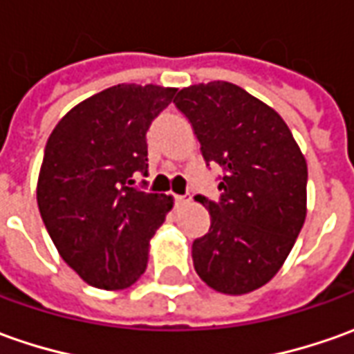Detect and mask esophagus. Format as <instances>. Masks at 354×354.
<instances>
[{"label": "esophagus", "mask_w": 354, "mask_h": 354, "mask_svg": "<svg viewBox=\"0 0 354 354\" xmlns=\"http://www.w3.org/2000/svg\"><path fill=\"white\" fill-rule=\"evenodd\" d=\"M174 201H176V205H186V203H189V201H192V197H189V196H176V194H174Z\"/></svg>", "instance_id": "obj_1"}]
</instances>
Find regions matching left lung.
<instances>
[{"label": "left lung", "mask_w": 354, "mask_h": 354, "mask_svg": "<svg viewBox=\"0 0 354 354\" xmlns=\"http://www.w3.org/2000/svg\"><path fill=\"white\" fill-rule=\"evenodd\" d=\"M207 165L225 168L221 201L199 197L211 228L192 246L194 268L223 295H248L283 268L306 218L308 167L285 120L228 81L182 88Z\"/></svg>", "instance_id": "1"}]
</instances>
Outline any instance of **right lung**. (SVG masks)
Listing matches in <instances>:
<instances>
[{"label":"right lung","mask_w":354,"mask_h":354,"mask_svg":"<svg viewBox=\"0 0 354 354\" xmlns=\"http://www.w3.org/2000/svg\"><path fill=\"white\" fill-rule=\"evenodd\" d=\"M174 86L122 83L57 122L40 165L36 201L69 268L91 287L118 290L145 273L151 238L174 197L129 187L147 174V129Z\"/></svg>","instance_id":"add662e5"}]
</instances>
